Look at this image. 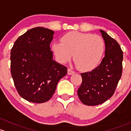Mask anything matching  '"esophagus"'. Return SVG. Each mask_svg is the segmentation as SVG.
I'll use <instances>...</instances> for the list:
<instances>
[{
	"label": "esophagus",
	"mask_w": 131,
	"mask_h": 131,
	"mask_svg": "<svg viewBox=\"0 0 131 131\" xmlns=\"http://www.w3.org/2000/svg\"><path fill=\"white\" fill-rule=\"evenodd\" d=\"M74 73H75L74 71H72V70L71 69H67V74H68L69 75L74 74Z\"/></svg>",
	"instance_id": "obj_1"
}]
</instances>
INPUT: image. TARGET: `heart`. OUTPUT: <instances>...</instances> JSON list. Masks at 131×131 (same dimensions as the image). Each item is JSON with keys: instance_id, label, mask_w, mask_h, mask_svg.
Masks as SVG:
<instances>
[{"instance_id": "1", "label": "heart", "mask_w": 131, "mask_h": 131, "mask_svg": "<svg viewBox=\"0 0 131 131\" xmlns=\"http://www.w3.org/2000/svg\"><path fill=\"white\" fill-rule=\"evenodd\" d=\"M61 42L52 44V50L60 62L73 60L81 71H90L99 64L104 54L105 43L102 36L71 31L62 36Z\"/></svg>"}]
</instances>
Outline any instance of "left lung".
<instances>
[{
	"mask_svg": "<svg viewBox=\"0 0 131 131\" xmlns=\"http://www.w3.org/2000/svg\"><path fill=\"white\" fill-rule=\"evenodd\" d=\"M100 31L105 43V56L95 69L81 74L83 81L78 90L82 103L89 106L102 104L112 96L122 73L123 52L119 44Z\"/></svg>",
	"mask_w": 131,
	"mask_h": 131,
	"instance_id": "left-lung-1",
	"label": "left lung"
}]
</instances>
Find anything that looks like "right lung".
Returning <instances> with one entry per match:
<instances>
[{
    "label": "right lung",
    "instance_id": "1",
    "mask_svg": "<svg viewBox=\"0 0 131 131\" xmlns=\"http://www.w3.org/2000/svg\"><path fill=\"white\" fill-rule=\"evenodd\" d=\"M54 32L42 27L20 36L10 51V72L19 95L28 102L49 100L57 85L67 74L66 66L53 60L50 44Z\"/></svg>",
    "mask_w": 131,
    "mask_h": 131
}]
</instances>
